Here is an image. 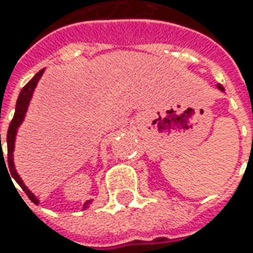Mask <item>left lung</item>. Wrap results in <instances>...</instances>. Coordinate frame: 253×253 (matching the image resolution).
<instances>
[{"label":"left lung","mask_w":253,"mask_h":253,"mask_svg":"<svg viewBox=\"0 0 253 253\" xmlns=\"http://www.w3.org/2000/svg\"><path fill=\"white\" fill-rule=\"evenodd\" d=\"M218 88L221 90V91H224V87H222V85H219V84H218Z\"/></svg>","instance_id":"8db88e82"}]
</instances>
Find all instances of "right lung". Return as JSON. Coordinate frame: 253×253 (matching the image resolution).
<instances>
[{"mask_svg":"<svg viewBox=\"0 0 253 253\" xmlns=\"http://www.w3.org/2000/svg\"><path fill=\"white\" fill-rule=\"evenodd\" d=\"M44 69H42L39 73H36L34 76V79L29 82V83L25 85L24 88L21 90L19 92V97H18V101H16V107H15V114H14V118H12V121L9 124V128H8V133H6V148H8V168H9V171L11 173H8V174H11L12 177L15 179V181L22 187L25 193H26V196L29 197V200L35 203V204H38L39 201L38 199L34 196V193H31L28 187L24 184V181L21 180V177L18 176V173H16V170H15L14 166V155H12V152H14V145H15V135H16V131H18V126L22 124L25 118V114H26V110H28V105H29V101H31V97H32V94H34L35 87H36V84L39 82V79L42 77V74H43ZM0 146H1V135H0ZM1 158L4 159V155H1ZM5 163V159H4ZM6 168V166H5ZM91 201H85L84 203V207L83 209H87L88 207V204H90Z\"/></svg>","mask_w":253,"mask_h":253,"instance_id":"add662e5","label":"right lung"}]
</instances>
